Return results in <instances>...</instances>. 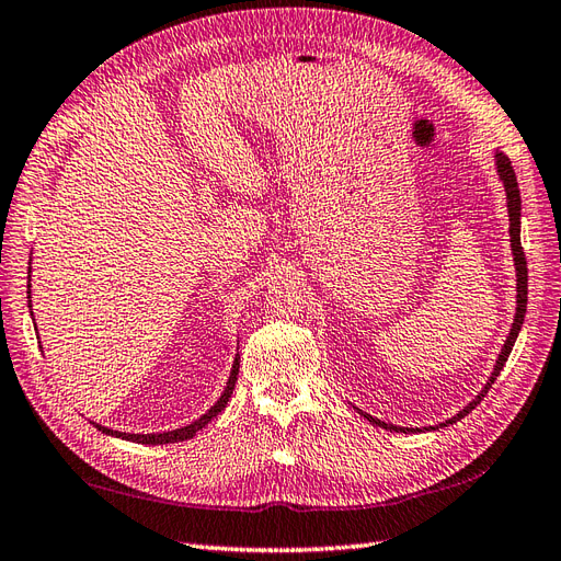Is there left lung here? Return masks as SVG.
I'll return each instance as SVG.
<instances>
[{
    "instance_id": "left-lung-1",
    "label": "left lung",
    "mask_w": 561,
    "mask_h": 561,
    "mask_svg": "<svg viewBox=\"0 0 561 561\" xmlns=\"http://www.w3.org/2000/svg\"><path fill=\"white\" fill-rule=\"evenodd\" d=\"M495 165H497V175H500L502 184H505V194H507L510 241H512L514 267H516V314H514V322H512V332H510V336H507V341H505V346H502V351H500V355H497V360H495L493 375H491V379L485 381L481 393H479L477 398H473L465 410H459V412L455 414V417H450L448 422H443V424H438V426H431V428H440V426L455 424V422H459L462 417H467V414L481 403L483 396H485L488 391H491V386L495 383V379H497V375H500V369L505 367L507 357H510V353H512L514 341H516V336H519V329H522V324H524L526 300H528V267H526V255H524V249H522V196H519V184H516V175H514V168H512L510 158H507L505 153L497 151V153H495ZM365 417H367L371 424H377V426H381V428H389V431H400V434H410V431H412V434H417V431H422V428H405V426L386 424V422H381V420H377V417H369V414H365Z\"/></svg>"
}]
</instances>
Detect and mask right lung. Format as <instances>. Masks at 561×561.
Returning <instances> with one entry per match:
<instances>
[{
    "mask_svg": "<svg viewBox=\"0 0 561 561\" xmlns=\"http://www.w3.org/2000/svg\"><path fill=\"white\" fill-rule=\"evenodd\" d=\"M31 272V270H27ZM27 279H31V275H27ZM27 298H31V284H27ZM27 308L31 306V300H27ZM237 375H239V355L234 357V365H232V371H229V379H227V386L222 396L218 398V403H215L206 414H201V417L192 424H186L182 428H175V431H163V434H123V431H113V428H106L102 424H94L102 434H108V436H116V438H123V440H133V443H141V445H163V443H180V440H186V438H194L196 431L204 428L213 417H218V414L227 408V400L232 398V391H234V383H237Z\"/></svg>",
    "mask_w": 561,
    "mask_h": 561,
    "instance_id": "right-lung-1",
    "label": "right lung"
}]
</instances>
